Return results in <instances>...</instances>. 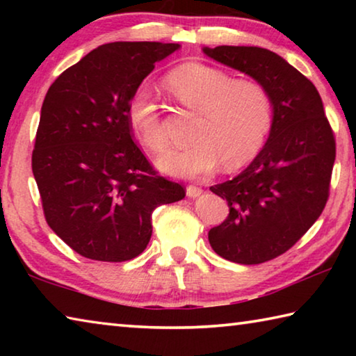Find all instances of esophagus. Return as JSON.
Wrapping results in <instances>:
<instances>
[{
	"instance_id": "1",
	"label": "esophagus",
	"mask_w": 356,
	"mask_h": 356,
	"mask_svg": "<svg viewBox=\"0 0 356 356\" xmlns=\"http://www.w3.org/2000/svg\"><path fill=\"white\" fill-rule=\"evenodd\" d=\"M201 193H202L201 186H197V185H188V186H186V196L196 197V196H200Z\"/></svg>"
}]
</instances>
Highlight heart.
I'll list each match as a JSON object with an SVG mask.
<instances>
[{"instance_id":"b5f03b06","label":"heart","mask_w":356,"mask_h":356,"mask_svg":"<svg viewBox=\"0 0 356 356\" xmlns=\"http://www.w3.org/2000/svg\"><path fill=\"white\" fill-rule=\"evenodd\" d=\"M166 86L180 106L197 113L193 129L196 141L159 160L161 170L172 176H209L221 161L226 170L243 166L259 154L273 127L272 94L256 80H236L213 65L186 63L168 74ZM127 118L149 150L159 154L168 147L161 106L147 84L131 94Z\"/></svg>"}]
</instances>
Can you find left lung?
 <instances>
[{"label": "left lung", "mask_w": 356, "mask_h": 356, "mask_svg": "<svg viewBox=\"0 0 356 356\" xmlns=\"http://www.w3.org/2000/svg\"><path fill=\"white\" fill-rule=\"evenodd\" d=\"M207 56L262 83L275 105L268 141L246 170L210 186L229 215L209 231L213 251L254 265L284 254L314 225L330 196L333 129L314 84L276 53L259 47L204 48Z\"/></svg>", "instance_id": "left-lung-1"}]
</instances>
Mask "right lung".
<instances>
[{
  "label": "right lung",
  "instance_id": "right-lung-1",
  "mask_svg": "<svg viewBox=\"0 0 356 356\" xmlns=\"http://www.w3.org/2000/svg\"><path fill=\"white\" fill-rule=\"evenodd\" d=\"M179 44L113 42L65 69L48 89L33 150L45 220L83 257L130 261L146 250L152 212L185 188L154 170L134 141L127 105Z\"/></svg>",
  "mask_w": 356,
  "mask_h": 356
}]
</instances>
